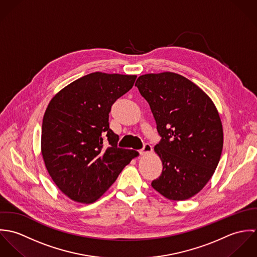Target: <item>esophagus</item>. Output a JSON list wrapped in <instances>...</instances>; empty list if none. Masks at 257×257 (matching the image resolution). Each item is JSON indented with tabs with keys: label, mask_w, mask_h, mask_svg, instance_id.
I'll use <instances>...</instances> for the list:
<instances>
[{
	"label": "esophagus",
	"mask_w": 257,
	"mask_h": 257,
	"mask_svg": "<svg viewBox=\"0 0 257 257\" xmlns=\"http://www.w3.org/2000/svg\"><path fill=\"white\" fill-rule=\"evenodd\" d=\"M151 151H152V147H151L150 145H148V144H146V145L144 146V148L140 150V153H141L142 155H147L148 153H150Z\"/></svg>",
	"instance_id": "34e87169"
}]
</instances>
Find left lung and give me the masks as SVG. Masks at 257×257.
Instances as JSON below:
<instances>
[{
  "label": "left lung",
  "mask_w": 257,
  "mask_h": 257,
  "mask_svg": "<svg viewBox=\"0 0 257 257\" xmlns=\"http://www.w3.org/2000/svg\"><path fill=\"white\" fill-rule=\"evenodd\" d=\"M136 86L149 104L161 137L154 151L163 169L151 186L169 200L190 199L209 182L219 164L223 145L219 111L201 88L179 74H145Z\"/></svg>",
  "instance_id": "obj_1"
}]
</instances>
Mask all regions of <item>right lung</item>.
Returning a JSON list of instances; mask_svg holds the SVG:
<instances>
[{"instance_id":"obj_1","label":"right lung","mask_w":257,"mask_h":257,"mask_svg":"<svg viewBox=\"0 0 257 257\" xmlns=\"http://www.w3.org/2000/svg\"><path fill=\"white\" fill-rule=\"evenodd\" d=\"M136 79V75L88 74L60 90L46 108L42 158L53 182L75 202H96L139 156L136 150L116 147L118 136L109 126L111 105Z\"/></svg>"}]
</instances>
